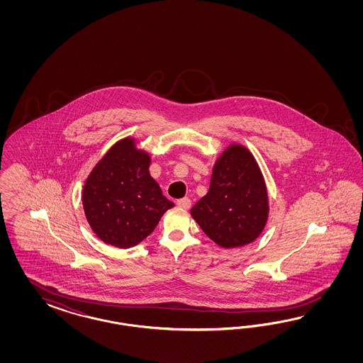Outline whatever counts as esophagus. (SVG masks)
<instances>
[{"mask_svg": "<svg viewBox=\"0 0 363 363\" xmlns=\"http://www.w3.org/2000/svg\"><path fill=\"white\" fill-rule=\"evenodd\" d=\"M177 206H178V208H181V209H190V206H191V201L186 197L181 198V199H178V201H177Z\"/></svg>", "mask_w": 363, "mask_h": 363, "instance_id": "34e87169", "label": "esophagus"}]
</instances>
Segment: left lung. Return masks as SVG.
<instances>
[{
  "mask_svg": "<svg viewBox=\"0 0 363 363\" xmlns=\"http://www.w3.org/2000/svg\"><path fill=\"white\" fill-rule=\"evenodd\" d=\"M203 233L220 247L255 241L269 217L264 176L253 154L233 143L213 167L209 191L190 210Z\"/></svg>",
  "mask_w": 363,
  "mask_h": 363,
  "instance_id": "8db88e82",
  "label": "left lung"
}]
</instances>
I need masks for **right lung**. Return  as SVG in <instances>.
I'll use <instances>...</instances> for the list:
<instances>
[{
	"label": "right lung",
	"instance_id": "obj_1",
	"mask_svg": "<svg viewBox=\"0 0 363 363\" xmlns=\"http://www.w3.org/2000/svg\"><path fill=\"white\" fill-rule=\"evenodd\" d=\"M150 155L134 138L114 143L89 174L82 205L91 230L101 241L128 249L138 245L174 203L149 173Z\"/></svg>",
	"mask_w": 363,
	"mask_h": 363
}]
</instances>
